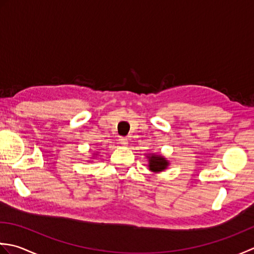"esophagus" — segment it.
<instances>
[{
    "label": "esophagus",
    "instance_id": "obj_1",
    "mask_svg": "<svg viewBox=\"0 0 254 254\" xmlns=\"http://www.w3.org/2000/svg\"><path fill=\"white\" fill-rule=\"evenodd\" d=\"M120 143L122 144V146H124V147L128 146V139L127 138H121L120 139Z\"/></svg>",
    "mask_w": 254,
    "mask_h": 254
}]
</instances>
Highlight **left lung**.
<instances>
[{"instance_id": "1", "label": "left lung", "mask_w": 254, "mask_h": 254, "mask_svg": "<svg viewBox=\"0 0 254 254\" xmlns=\"http://www.w3.org/2000/svg\"><path fill=\"white\" fill-rule=\"evenodd\" d=\"M148 159V169L153 173H160L167 170L170 165V161L162 154L150 153L147 154Z\"/></svg>"}]
</instances>
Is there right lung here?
Listing matches in <instances>:
<instances>
[{
  "label": "right lung",
  "instance_id": "obj_1",
  "mask_svg": "<svg viewBox=\"0 0 254 254\" xmlns=\"http://www.w3.org/2000/svg\"><path fill=\"white\" fill-rule=\"evenodd\" d=\"M95 156H98V152H94V153H93V158H94Z\"/></svg>",
  "mask_w": 254,
  "mask_h": 254
}]
</instances>
